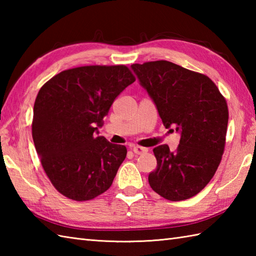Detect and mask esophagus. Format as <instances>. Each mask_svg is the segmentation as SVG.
<instances>
[{
	"instance_id": "esophagus-1",
	"label": "esophagus",
	"mask_w": 256,
	"mask_h": 256,
	"mask_svg": "<svg viewBox=\"0 0 256 256\" xmlns=\"http://www.w3.org/2000/svg\"><path fill=\"white\" fill-rule=\"evenodd\" d=\"M131 150L134 152V154H138V155L146 153V152L148 150L146 148H142V146H132Z\"/></svg>"
}]
</instances>
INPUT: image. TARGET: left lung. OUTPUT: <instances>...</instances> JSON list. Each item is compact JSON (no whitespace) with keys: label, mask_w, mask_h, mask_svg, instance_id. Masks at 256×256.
Here are the masks:
<instances>
[{"label":"left lung","mask_w":256,"mask_h":256,"mask_svg":"<svg viewBox=\"0 0 256 256\" xmlns=\"http://www.w3.org/2000/svg\"><path fill=\"white\" fill-rule=\"evenodd\" d=\"M132 69L158 110L166 128L180 132L176 152L153 150L157 167L148 175L155 192L170 201L199 194L214 177L224 152L229 111L208 76L167 60L133 64Z\"/></svg>","instance_id":"1"}]
</instances>
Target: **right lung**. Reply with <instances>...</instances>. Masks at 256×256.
I'll list each match as a JSON object with an SVG mask.
<instances>
[{
  "label": "right lung",
  "mask_w": 256,
  "mask_h": 256,
  "mask_svg": "<svg viewBox=\"0 0 256 256\" xmlns=\"http://www.w3.org/2000/svg\"><path fill=\"white\" fill-rule=\"evenodd\" d=\"M134 81L124 64H96L64 70L38 91L32 140L47 177L64 197L86 201L111 187L128 150L96 131Z\"/></svg>",
  "instance_id": "add662e5"
}]
</instances>
